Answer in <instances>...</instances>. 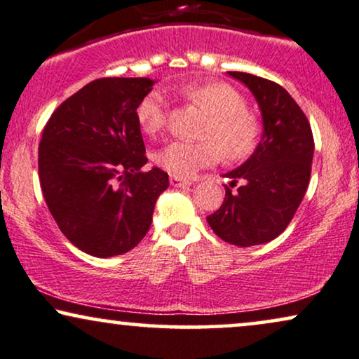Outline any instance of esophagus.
I'll list each match as a JSON object with an SVG mask.
<instances>
[{"label": "esophagus", "mask_w": 359, "mask_h": 359, "mask_svg": "<svg viewBox=\"0 0 359 359\" xmlns=\"http://www.w3.org/2000/svg\"><path fill=\"white\" fill-rule=\"evenodd\" d=\"M170 185L172 187H187L190 182L185 179H180V177H170Z\"/></svg>", "instance_id": "esophagus-1"}]
</instances>
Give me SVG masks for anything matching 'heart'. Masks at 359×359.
I'll list each match as a JSON object with an SVG mask.
<instances>
[{
	"instance_id": "heart-1",
	"label": "heart",
	"mask_w": 359,
	"mask_h": 359,
	"mask_svg": "<svg viewBox=\"0 0 359 359\" xmlns=\"http://www.w3.org/2000/svg\"><path fill=\"white\" fill-rule=\"evenodd\" d=\"M179 93L210 116L203 130L207 140H172L154 156L158 167L184 179L198 169L217 164L222 154L226 161L240 162L257 151L262 139V122L248 111L242 93L217 81L182 86ZM135 117L144 134L161 133L167 124L164 94L157 89L147 93L135 109Z\"/></svg>"
}]
</instances>
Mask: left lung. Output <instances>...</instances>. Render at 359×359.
<instances>
[{
    "label": "left lung",
    "instance_id": "1",
    "mask_svg": "<svg viewBox=\"0 0 359 359\" xmlns=\"http://www.w3.org/2000/svg\"><path fill=\"white\" fill-rule=\"evenodd\" d=\"M255 96L262 111L263 134L247 162L226 172L222 207L207 217L224 242L237 247L266 243L287 229L310 184L315 142L310 122L294 99L273 81L230 71Z\"/></svg>",
    "mask_w": 359,
    "mask_h": 359
}]
</instances>
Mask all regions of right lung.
<instances>
[{
	"label": "right lung",
	"instance_id": "obj_1",
	"mask_svg": "<svg viewBox=\"0 0 359 359\" xmlns=\"http://www.w3.org/2000/svg\"><path fill=\"white\" fill-rule=\"evenodd\" d=\"M154 83L93 81L67 97L43 130L38 167L44 201L65 237L93 257L133 250L169 187L164 170H142L147 157L135 109Z\"/></svg>",
	"mask_w": 359,
	"mask_h": 359
}]
</instances>
